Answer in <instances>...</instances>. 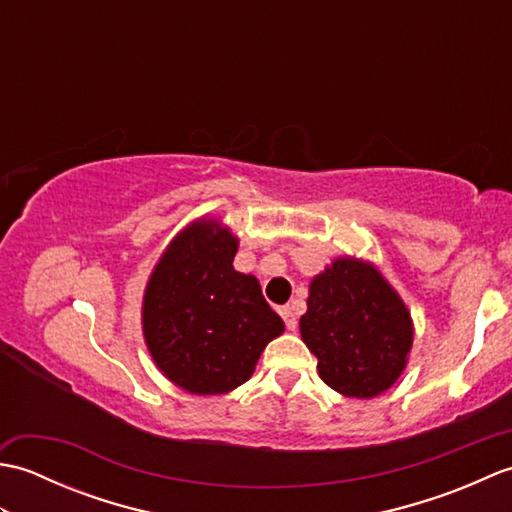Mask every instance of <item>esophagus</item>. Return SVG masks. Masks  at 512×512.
Returning a JSON list of instances; mask_svg holds the SVG:
<instances>
[{
    "instance_id": "1",
    "label": "esophagus",
    "mask_w": 512,
    "mask_h": 512,
    "mask_svg": "<svg viewBox=\"0 0 512 512\" xmlns=\"http://www.w3.org/2000/svg\"><path fill=\"white\" fill-rule=\"evenodd\" d=\"M279 314H281V319L286 321V328L288 330H295L297 328V314H295V310H292L290 306L279 308Z\"/></svg>"
}]
</instances>
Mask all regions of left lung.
I'll return each mask as SVG.
<instances>
[{
  "instance_id": "obj_1",
  "label": "left lung",
  "mask_w": 512,
  "mask_h": 512,
  "mask_svg": "<svg viewBox=\"0 0 512 512\" xmlns=\"http://www.w3.org/2000/svg\"><path fill=\"white\" fill-rule=\"evenodd\" d=\"M299 328L323 383L350 398H374L394 385L413 343L411 314L398 292L354 257L334 259L310 281Z\"/></svg>"
}]
</instances>
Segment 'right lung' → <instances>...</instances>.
<instances>
[{
    "label": "right lung",
    "instance_id": "right-lung-1",
    "mask_svg": "<svg viewBox=\"0 0 512 512\" xmlns=\"http://www.w3.org/2000/svg\"><path fill=\"white\" fill-rule=\"evenodd\" d=\"M235 253L237 237L202 217L173 237L147 281V350L189 394H228L244 385L264 347L284 332L259 281L233 268Z\"/></svg>",
    "mask_w": 512,
    "mask_h": 512
}]
</instances>
